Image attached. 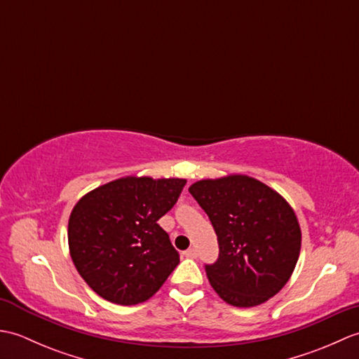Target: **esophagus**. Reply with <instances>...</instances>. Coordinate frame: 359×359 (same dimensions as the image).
Returning a JSON list of instances; mask_svg holds the SVG:
<instances>
[{
  "mask_svg": "<svg viewBox=\"0 0 359 359\" xmlns=\"http://www.w3.org/2000/svg\"><path fill=\"white\" fill-rule=\"evenodd\" d=\"M184 255H185V257H189V259H196V257H197V251H196L194 248H188Z\"/></svg>",
  "mask_w": 359,
  "mask_h": 359,
  "instance_id": "obj_1",
  "label": "esophagus"
}]
</instances>
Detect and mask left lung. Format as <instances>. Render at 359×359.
<instances>
[{
    "instance_id": "8db88e82",
    "label": "left lung",
    "mask_w": 359,
    "mask_h": 359,
    "mask_svg": "<svg viewBox=\"0 0 359 359\" xmlns=\"http://www.w3.org/2000/svg\"><path fill=\"white\" fill-rule=\"evenodd\" d=\"M188 191L217 234V261L205 265L215 292L234 307H255L279 293L301 251V226L284 197L242 174L203 179Z\"/></svg>"
}]
</instances>
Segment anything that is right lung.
<instances>
[{"label": "right lung", "instance_id": "obj_1", "mask_svg": "<svg viewBox=\"0 0 359 359\" xmlns=\"http://www.w3.org/2000/svg\"><path fill=\"white\" fill-rule=\"evenodd\" d=\"M185 184L128 175L75 203L67 225L71 257L98 296L135 306L163 285L180 259L157 220L174 207Z\"/></svg>", "mask_w": 359, "mask_h": 359}]
</instances>
